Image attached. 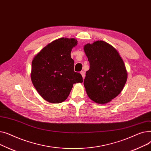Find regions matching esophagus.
Instances as JSON below:
<instances>
[{
  "mask_svg": "<svg viewBox=\"0 0 151 151\" xmlns=\"http://www.w3.org/2000/svg\"><path fill=\"white\" fill-rule=\"evenodd\" d=\"M81 75H82L83 78L84 79V78H85V72H84V71H81Z\"/></svg>",
  "mask_w": 151,
  "mask_h": 151,
  "instance_id": "obj_1",
  "label": "esophagus"
}]
</instances>
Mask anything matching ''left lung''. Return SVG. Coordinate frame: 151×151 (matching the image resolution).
Masks as SVG:
<instances>
[{
  "label": "left lung",
  "mask_w": 151,
  "mask_h": 151,
  "mask_svg": "<svg viewBox=\"0 0 151 151\" xmlns=\"http://www.w3.org/2000/svg\"><path fill=\"white\" fill-rule=\"evenodd\" d=\"M90 68L84 85L88 97L99 104H106L122 91L127 80L124 62L117 50L98 40L84 46Z\"/></svg>",
  "instance_id": "1"
}]
</instances>
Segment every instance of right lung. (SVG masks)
<instances>
[{
	"label": "right lung",
	"instance_id": "right-lung-1",
	"mask_svg": "<svg viewBox=\"0 0 151 151\" xmlns=\"http://www.w3.org/2000/svg\"><path fill=\"white\" fill-rule=\"evenodd\" d=\"M78 44L75 38H60L47 45L32 62L31 80L46 101L59 104L65 101L75 83H83L80 73L74 71L71 50Z\"/></svg>",
	"mask_w": 151,
	"mask_h": 151
}]
</instances>
